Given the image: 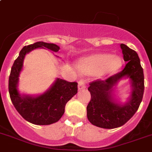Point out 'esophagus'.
Here are the masks:
<instances>
[{
  "label": "esophagus",
  "mask_w": 152,
  "mask_h": 152,
  "mask_svg": "<svg viewBox=\"0 0 152 152\" xmlns=\"http://www.w3.org/2000/svg\"><path fill=\"white\" fill-rule=\"evenodd\" d=\"M77 88H78V90H82L86 88V83H85V81L84 79H81V80L78 81Z\"/></svg>",
  "instance_id": "1"
}]
</instances>
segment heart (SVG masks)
<instances>
[{
    "label": "heart",
    "mask_w": 152,
    "mask_h": 152,
    "mask_svg": "<svg viewBox=\"0 0 152 152\" xmlns=\"http://www.w3.org/2000/svg\"><path fill=\"white\" fill-rule=\"evenodd\" d=\"M122 65L118 56L107 53H96L81 59L76 67L82 74H95L98 77H106L113 75Z\"/></svg>",
    "instance_id": "1"
}]
</instances>
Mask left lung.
Returning <instances> with one entry per match:
<instances>
[{
  "instance_id": "1",
  "label": "left lung",
  "mask_w": 152,
  "mask_h": 152,
  "mask_svg": "<svg viewBox=\"0 0 152 152\" xmlns=\"http://www.w3.org/2000/svg\"><path fill=\"white\" fill-rule=\"evenodd\" d=\"M120 48L126 62L123 71L103 81H92L88 88L91 93L87 106L88 120L102 128H116L126 124L138 110L144 95L145 77L138 55L125 44L121 43ZM124 77L130 79L132 91L126 104H119L114 98L113 91Z\"/></svg>"
}]
</instances>
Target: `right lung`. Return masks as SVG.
I'll return each mask as SVG.
<instances>
[{"mask_svg": "<svg viewBox=\"0 0 152 152\" xmlns=\"http://www.w3.org/2000/svg\"><path fill=\"white\" fill-rule=\"evenodd\" d=\"M36 48H46L53 52L60 50L57 45L44 42L24 46L11 67L8 91L14 106L25 120L36 125H49L57 122L61 118L67 102L77 94V83L56 78L52 86L40 96H22L19 94L18 83L24 58L27 53Z\"/></svg>", "mask_w": 152, "mask_h": 152, "instance_id": "right-lung-1", "label": "right lung"}]
</instances>
